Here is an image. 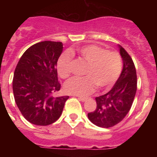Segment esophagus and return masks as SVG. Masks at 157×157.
<instances>
[{"label": "esophagus", "mask_w": 157, "mask_h": 157, "mask_svg": "<svg viewBox=\"0 0 157 157\" xmlns=\"http://www.w3.org/2000/svg\"><path fill=\"white\" fill-rule=\"evenodd\" d=\"M77 98H78V99L79 100V101H82V102H84V101H86V98H83V97H79V96H78V97H77Z\"/></svg>", "instance_id": "obj_1"}]
</instances>
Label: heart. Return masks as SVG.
I'll return each mask as SVG.
<instances>
[{"mask_svg":"<svg viewBox=\"0 0 157 157\" xmlns=\"http://www.w3.org/2000/svg\"><path fill=\"white\" fill-rule=\"evenodd\" d=\"M80 57L88 63L82 78H71L64 84L65 92L76 96H87L98 86L108 89L114 85L121 75L123 60L116 52H109L106 48L96 45H89L78 48ZM71 56L63 52L58 59L56 67L60 77L67 78L71 72Z\"/></svg>","mask_w":157,"mask_h":157,"instance_id":"b5f03b06","label":"heart"}]
</instances>
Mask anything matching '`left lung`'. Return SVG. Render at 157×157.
<instances>
[{
    "label": "left lung",
    "mask_w": 157,
    "mask_h": 157,
    "mask_svg": "<svg viewBox=\"0 0 157 157\" xmlns=\"http://www.w3.org/2000/svg\"><path fill=\"white\" fill-rule=\"evenodd\" d=\"M123 67L120 78L111 90L95 98L97 108L88 113L94 125L109 128L116 125L130 111L137 91V74L134 62L127 51L119 45Z\"/></svg>",
    "instance_id": "obj_1"
}]
</instances>
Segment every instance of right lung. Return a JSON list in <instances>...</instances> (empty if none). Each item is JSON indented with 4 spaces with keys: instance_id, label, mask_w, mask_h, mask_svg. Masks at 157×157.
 Masks as SVG:
<instances>
[{
    "instance_id": "right-lung-1",
    "label": "right lung",
    "mask_w": 157,
    "mask_h": 157,
    "mask_svg": "<svg viewBox=\"0 0 157 157\" xmlns=\"http://www.w3.org/2000/svg\"><path fill=\"white\" fill-rule=\"evenodd\" d=\"M62 42L45 41L25 51L14 72L15 101L32 124L47 126L60 117L68 96L54 97L60 90L56 63L63 52Z\"/></svg>"
}]
</instances>
